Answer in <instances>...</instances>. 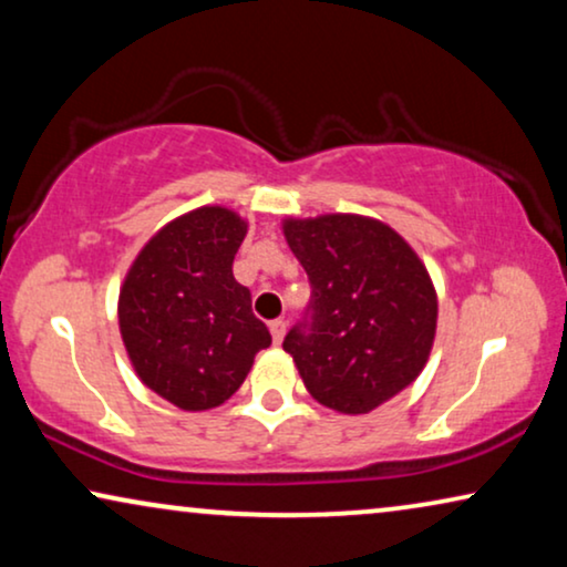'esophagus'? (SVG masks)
<instances>
[{
  "label": "esophagus",
  "instance_id": "1",
  "mask_svg": "<svg viewBox=\"0 0 567 567\" xmlns=\"http://www.w3.org/2000/svg\"><path fill=\"white\" fill-rule=\"evenodd\" d=\"M270 328V336H274V343L278 346L284 340V336H286V322L284 320H274L268 324Z\"/></svg>",
  "mask_w": 567,
  "mask_h": 567
}]
</instances>
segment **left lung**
<instances>
[{"label":"left lung","mask_w":567,"mask_h":567,"mask_svg":"<svg viewBox=\"0 0 567 567\" xmlns=\"http://www.w3.org/2000/svg\"><path fill=\"white\" fill-rule=\"evenodd\" d=\"M312 299L284 338L309 394L363 415L413 384L431 355L439 301L413 247L359 214L286 219Z\"/></svg>","instance_id":"left-lung-1"}]
</instances>
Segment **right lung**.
I'll use <instances>...</instances> for the list:
<instances>
[{
    "mask_svg": "<svg viewBox=\"0 0 567 567\" xmlns=\"http://www.w3.org/2000/svg\"><path fill=\"white\" fill-rule=\"evenodd\" d=\"M243 216L200 206L165 224L136 255L118 297L121 338L142 382L181 410H212L239 390L270 332L231 262Z\"/></svg>",
    "mask_w": 567,
    "mask_h": 567,
    "instance_id": "1",
    "label": "right lung"
}]
</instances>
